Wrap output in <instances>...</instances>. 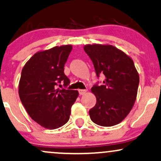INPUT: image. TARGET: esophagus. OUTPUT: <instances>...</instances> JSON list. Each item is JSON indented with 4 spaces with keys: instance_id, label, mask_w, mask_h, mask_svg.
<instances>
[{
    "instance_id": "obj_1",
    "label": "esophagus",
    "mask_w": 161,
    "mask_h": 161,
    "mask_svg": "<svg viewBox=\"0 0 161 161\" xmlns=\"http://www.w3.org/2000/svg\"><path fill=\"white\" fill-rule=\"evenodd\" d=\"M86 92H87V90H86V89H79V95H85Z\"/></svg>"
}]
</instances>
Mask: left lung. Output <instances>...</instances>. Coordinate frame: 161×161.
Segmentation results:
<instances>
[{
	"instance_id": "1",
	"label": "left lung",
	"mask_w": 161,
	"mask_h": 161,
	"mask_svg": "<svg viewBox=\"0 0 161 161\" xmlns=\"http://www.w3.org/2000/svg\"><path fill=\"white\" fill-rule=\"evenodd\" d=\"M84 51L91 58L96 74L102 73V86H94L91 91L96 104L89 110L93 123L113 126L126 117L136 102L139 75L130 57L110 45H86Z\"/></svg>"
}]
</instances>
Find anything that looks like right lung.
<instances>
[{"instance_id":"1","label":"right lung","mask_w":161,"mask_h":161,"mask_svg":"<svg viewBox=\"0 0 161 161\" xmlns=\"http://www.w3.org/2000/svg\"><path fill=\"white\" fill-rule=\"evenodd\" d=\"M72 48L67 45L38 51L22 69L19 98L30 117L45 129L66 124L79 96L78 91L57 88L59 83L67 86L70 82L64 71Z\"/></svg>"}]
</instances>
